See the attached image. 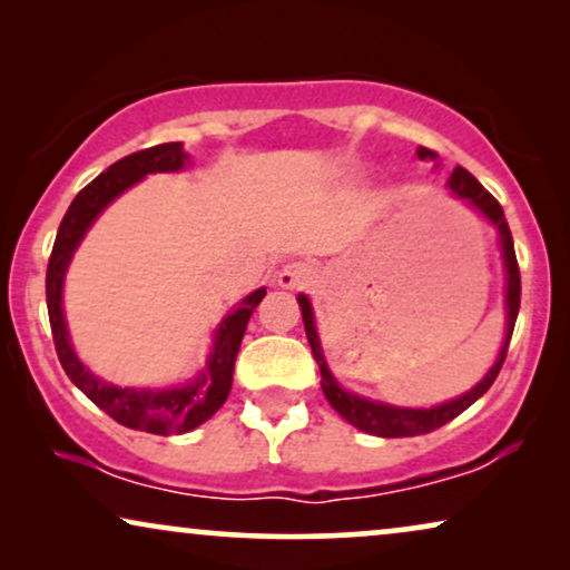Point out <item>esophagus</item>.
Listing matches in <instances>:
<instances>
[{"mask_svg": "<svg viewBox=\"0 0 570 570\" xmlns=\"http://www.w3.org/2000/svg\"><path fill=\"white\" fill-rule=\"evenodd\" d=\"M277 283L285 291H303V287H311L316 283V269L306 262H291L279 269Z\"/></svg>", "mask_w": 570, "mask_h": 570, "instance_id": "obj_1", "label": "esophagus"}]
</instances>
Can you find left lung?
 Masks as SVG:
<instances>
[{"mask_svg": "<svg viewBox=\"0 0 570 570\" xmlns=\"http://www.w3.org/2000/svg\"><path fill=\"white\" fill-rule=\"evenodd\" d=\"M417 155H420V160H435V158H439V153L428 150V147H417ZM446 186L456 194L459 199H466L472 207H478L480 213L485 215L488 220L495 225L498 233H501L505 275H509V277H505V279H509V285H505V311H509V324H505L503 347H501V353H498V361H495L493 368H490L488 376L482 379L480 384L472 389V392H466L464 396H459V400L446 402V404H439V407H431V410L392 407V404L371 402V400H363V396H357V394L345 392V389H340V384H337V381H334V376H332L330 368H326V363H324L322 345H318L316 326H314V308H311V303H308L306 295H298L301 314H303V324H306V337H308L311 353H314L318 368H322L324 396H326V400H330L332 407L337 410L340 415L347 420V423H353L355 428H361V431H365V433L381 435V439H404V435L431 433V431H435V428L446 425L449 420H454L456 415H462V412L470 407V404L478 402L480 396L485 394L490 386H493V381L498 379V373H501V368H503L505 353H509V342H511V334H513V324H517V316H519L521 275H519L517 252H513V238H511L509 223H505L503 207L498 205V199L493 197V194H490L485 186H482L478 178H474L470 170H464L462 166L454 168V174L449 176Z\"/></svg>", "mask_w": 570, "mask_h": 570, "instance_id": "obj_1", "label": "left lung"}]
</instances>
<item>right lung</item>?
Masks as SVG:
<instances>
[{"label": "right lung", "mask_w": 570, "mask_h": 570, "mask_svg": "<svg viewBox=\"0 0 570 570\" xmlns=\"http://www.w3.org/2000/svg\"><path fill=\"white\" fill-rule=\"evenodd\" d=\"M184 160L186 155L181 150V142H166L131 153L127 158L116 160L114 166H108V170H104L98 178H92L72 199L67 215L61 217L57 240H53L49 256V269H46V306H49L53 347H57L61 368L67 371L72 384L88 400L96 402L108 417L131 428V431L155 435L194 431L223 407V402L230 394L233 365H236L246 324L267 291L259 287V291L240 301V306L225 318L220 330H217L215 350L209 355L207 368L189 386L153 392V389H121L104 384L77 361L75 350L69 345L65 314H61V283H65L67 264L72 259L77 244H80L85 230L90 228V223L100 215V209L119 197L124 189H129L131 184H137L142 176L158 174V170H178L184 166Z\"/></svg>", "instance_id": "obj_1"}]
</instances>
